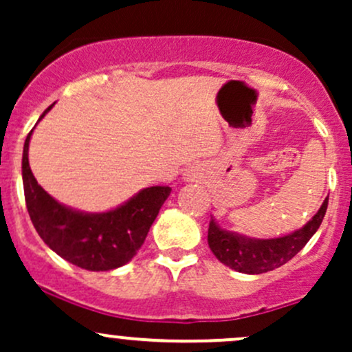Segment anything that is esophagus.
<instances>
[{
	"mask_svg": "<svg viewBox=\"0 0 352 352\" xmlns=\"http://www.w3.org/2000/svg\"><path fill=\"white\" fill-rule=\"evenodd\" d=\"M197 175H199V173H197L195 170H193V168H190V170H188V173H187L188 180H195V179H197Z\"/></svg>",
	"mask_w": 352,
	"mask_h": 352,
	"instance_id": "1",
	"label": "esophagus"
}]
</instances>
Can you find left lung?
Instances as JSON below:
<instances>
[{"label": "left lung", "instance_id": "8db88e82", "mask_svg": "<svg viewBox=\"0 0 352 352\" xmlns=\"http://www.w3.org/2000/svg\"><path fill=\"white\" fill-rule=\"evenodd\" d=\"M328 210V197L321 208L301 230L273 240H253L221 230L213 220L208 225V245L223 265L240 273L260 274L280 268L309 241L316 233Z\"/></svg>", "mask_w": 352, "mask_h": 352}]
</instances>
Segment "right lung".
<instances>
[{
    "label": "right lung",
    "mask_w": 352,
    "mask_h": 352,
    "mask_svg": "<svg viewBox=\"0 0 352 352\" xmlns=\"http://www.w3.org/2000/svg\"><path fill=\"white\" fill-rule=\"evenodd\" d=\"M50 107L44 111L46 114ZM44 114L39 117L43 119ZM30 132L23 151V185L28 213L36 232L52 252L89 272H109L132 260L151 230L170 187H148L119 208L80 213L64 207L38 185L28 162Z\"/></svg>",
    "instance_id": "obj_1"
}]
</instances>
